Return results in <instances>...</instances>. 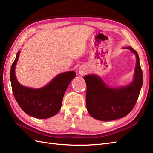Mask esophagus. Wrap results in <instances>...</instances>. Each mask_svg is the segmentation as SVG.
Segmentation results:
<instances>
[{"label": "esophagus", "instance_id": "obj_1", "mask_svg": "<svg viewBox=\"0 0 153 153\" xmlns=\"http://www.w3.org/2000/svg\"><path fill=\"white\" fill-rule=\"evenodd\" d=\"M87 72V69H85V67H81L79 68V73L81 75H84Z\"/></svg>", "mask_w": 153, "mask_h": 153}]
</instances>
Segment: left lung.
Wrapping results in <instances>:
<instances>
[{
  "mask_svg": "<svg viewBox=\"0 0 153 153\" xmlns=\"http://www.w3.org/2000/svg\"><path fill=\"white\" fill-rule=\"evenodd\" d=\"M124 48L130 50L137 58L133 80L130 84L111 88L96 75L84 77L87 85V111L92 117L100 121H109L125 117L134 108L139 96L143 84L139 57L132 47Z\"/></svg>",
  "mask_w": 153,
  "mask_h": 153,
  "instance_id": "obj_1",
  "label": "left lung"
}]
</instances>
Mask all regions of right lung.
<instances>
[{
  "instance_id": "1",
  "label": "right lung",
  "mask_w": 153,
  "mask_h": 153,
  "mask_svg": "<svg viewBox=\"0 0 153 153\" xmlns=\"http://www.w3.org/2000/svg\"><path fill=\"white\" fill-rule=\"evenodd\" d=\"M18 52L10 71V80L15 100L24 112L38 119H47L57 114L61 108L64 93L76 76L70 71L59 74L49 84L39 89L22 85L16 80L15 66L19 57Z\"/></svg>"
}]
</instances>
